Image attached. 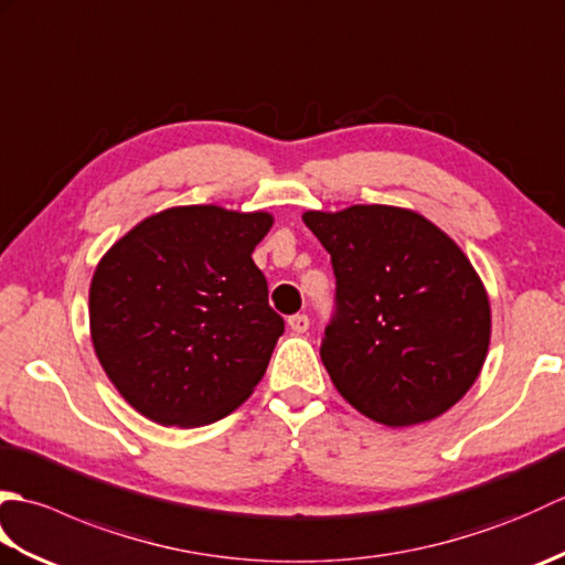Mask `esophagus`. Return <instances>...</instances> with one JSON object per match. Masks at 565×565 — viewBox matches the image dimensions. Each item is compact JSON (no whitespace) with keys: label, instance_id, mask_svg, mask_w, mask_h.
Masks as SVG:
<instances>
[{"label":"esophagus","instance_id":"obj_1","mask_svg":"<svg viewBox=\"0 0 565 565\" xmlns=\"http://www.w3.org/2000/svg\"><path fill=\"white\" fill-rule=\"evenodd\" d=\"M289 328H291L296 334H303V332L310 328V320H308V316H291V318H289Z\"/></svg>","mask_w":565,"mask_h":565}]
</instances>
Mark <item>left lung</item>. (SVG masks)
<instances>
[{
	"instance_id": "1",
	"label": "left lung",
	"mask_w": 565,
	"mask_h": 565,
	"mask_svg": "<svg viewBox=\"0 0 565 565\" xmlns=\"http://www.w3.org/2000/svg\"><path fill=\"white\" fill-rule=\"evenodd\" d=\"M303 223L338 276V316L320 347L334 388L386 427L447 413L476 383L490 344V301L471 259L401 206L306 211Z\"/></svg>"
}]
</instances>
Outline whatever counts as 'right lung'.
<instances>
[{
  "label": "right lung",
  "mask_w": 565,
  "mask_h": 565,
  "mask_svg": "<svg viewBox=\"0 0 565 565\" xmlns=\"http://www.w3.org/2000/svg\"><path fill=\"white\" fill-rule=\"evenodd\" d=\"M271 225L267 211L172 206L106 249L89 286V334L142 417L203 427L255 391L284 332L252 259Z\"/></svg>",
  "instance_id": "add662e5"
}]
</instances>
